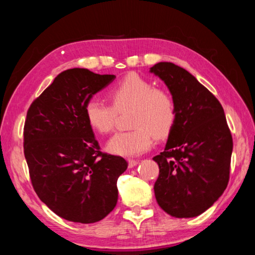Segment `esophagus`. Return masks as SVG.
<instances>
[{"label": "esophagus", "instance_id": "esophagus-1", "mask_svg": "<svg viewBox=\"0 0 255 255\" xmlns=\"http://www.w3.org/2000/svg\"><path fill=\"white\" fill-rule=\"evenodd\" d=\"M138 163H139V162L136 161V159H128V166H129V167L136 166Z\"/></svg>", "mask_w": 255, "mask_h": 255}]
</instances>
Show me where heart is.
<instances>
[{
  "mask_svg": "<svg viewBox=\"0 0 255 255\" xmlns=\"http://www.w3.org/2000/svg\"><path fill=\"white\" fill-rule=\"evenodd\" d=\"M111 106L99 99H90L84 112L90 126L100 133L114 130L118 114L130 112L132 130L120 131L107 143L115 155L133 157L152 147L154 135L162 138L170 133L176 118L175 101L166 90L137 74H129L108 91Z\"/></svg>",
  "mask_w": 255,
  "mask_h": 255,
  "instance_id": "heart-1",
  "label": "heart"
}]
</instances>
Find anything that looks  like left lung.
Returning a JSON list of instances; mask_svg holds the SVG:
<instances>
[{
    "instance_id": "obj_1",
    "label": "left lung",
    "mask_w": 255,
    "mask_h": 255,
    "mask_svg": "<svg viewBox=\"0 0 255 255\" xmlns=\"http://www.w3.org/2000/svg\"><path fill=\"white\" fill-rule=\"evenodd\" d=\"M173 97L174 126L163 152L154 156L158 206L176 218L199 216L217 201L230 180L233 138L224 109L195 76L173 63L150 67Z\"/></svg>"
}]
</instances>
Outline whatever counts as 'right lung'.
<instances>
[{"label":"right lung","instance_id":"add662e5","mask_svg":"<svg viewBox=\"0 0 255 255\" xmlns=\"http://www.w3.org/2000/svg\"><path fill=\"white\" fill-rule=\"evenodd\" d=\"M116 79L86 68L55 77L27 112L23 149L37 196L66 221L97 223L117 205L122 156L102 153L84 107Z\"/></svg>","mask_w":255,"mask_h":255}]
</instances>
